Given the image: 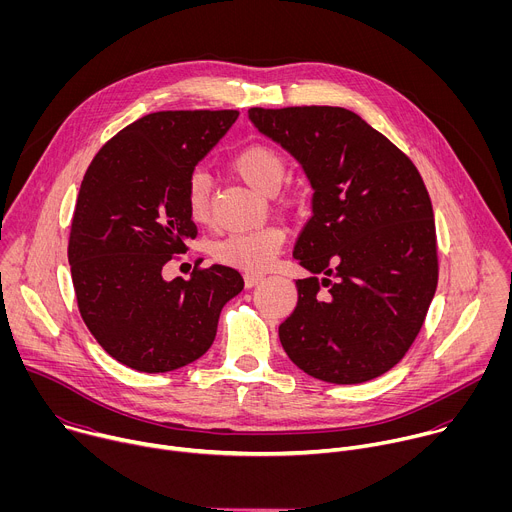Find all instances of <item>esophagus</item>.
<instances>
[{"label": "esophagus", "mask_w": 512, "mask_h": 512, "mask_svg": "<svg viewBox=\"0 0 512 512\" xmlns=\"http://www.w3.org/2000/svg\"><path fill=\"white\" fill-rule=\"evenodd\" d=\"M263 281V275L261 273H253V271H247L245 273V285L247 287H255L257 283H261Z\"/></svg>", "instance_id": "34e87169"}]
</instances>
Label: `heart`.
<instances>
[{
	"label": "heart",
	"mask_w": 512,
	"mask_h": 512,
	"mask_svg": "<svg viewBox=\"0 0 512 512\" xmlns=\"http://www.w3.org/2000/svg\"><path fill=\"white\" fill-rule=\"evenodd\" d=\"M235 172L263 194H273L285 178V158L273 145L249 143L233 158ZM210 176L194 170L184 186V202L188 216L196 225L208 223L210 218ZM285 243V233L275 225L235 231L212 243L210 253L218 263L233 265L247 271L265 269Z\"/></svg>",
	"instance_id": "b5f03b06"
}]
</instances>
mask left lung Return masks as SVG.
Instances as JSON below:
<instances>
[{"label": "left lung", "instance_id": "left-lung-1", "mask_svg": "<svg viewBox=\"0 0 512 512\" xmlns=\"http://www.w3.org/2000/svg\"><path fill=\"white\" fill-rule=\"evenodd\" d=\"M249 119L302 164L314 190L294 247L312 275L296 281L283 350L326 383L381 377L413 344L437 287L433 208L417 168L342 107H253Z\"/></svg>", "mask_w": 512, "mask_h": 512}]
</instances>
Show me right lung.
<instances>
[{
    "label": "right lung",
    "instance_id": "obj_1",
    "mask_svg": "<svg viewBox=\"0 0 512 512\" xmlns=\"http://www.w3.org/2000/svg\"><path fill=\"white\" fill-rule=\"evenodd\" d=\"M239 111H158L111 137L93 158L72 216L68 263L79 312L95 340L139 373H168L200 358L241 273L162 269L196 237L184 186ZM200 263V261H198Z\"/></svg>",
    "mask_w": 512,
    "mask_h": 512
}]
</instances>
